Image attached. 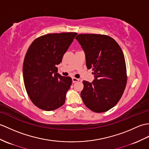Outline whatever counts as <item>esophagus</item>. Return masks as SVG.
<instances>
[{"label":"esophagus","mask_w":149,"mask_h":149,"mask_svg":"<svg viewBox=\"0 0 149 149\" xmlns=\"http://www.w3.org/2000/svg\"><path fill=\"white\" fill-rule=\"evenodd\" d=\"M79 81V79H77V78H75V77H72V82H73L74 83L77 82Z\"/></svg>","instance_id":"obj_1"}]
</instances>
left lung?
Returning <instances> with one entry per match:
<instances>
[{
	"label": "left lung",
	"mask_w": 149,
	"mask_h": 149,
	"mask_svg": "<svg viewBox=\"0 0 149 149\" xmlns=\"http://www.w3.org/2000/svg\"><path fill=\"white\" fill-rule=\"evenodd\" d=\"M75 39L86 55V67L92 68L95 80L83 81L81 96L92 111L104 112L115 106L123 95L127 83L125 58L113 38L101 34H79Z\"/></svg>",
	"instance_id": "obj_1"
}]
</instances>
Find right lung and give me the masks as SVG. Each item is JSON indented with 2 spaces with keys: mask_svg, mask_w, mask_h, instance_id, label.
Masks as SVG:
<instances>
[{
  "mask_svg": "<svg viewBox=\"0 0 149 149\" xmlns=\"http://www.w3.org/2000/svg\"><path fill=\"white\" fill-rule=\"evenodd\" d=\"M75 32L48 33L34 40L23 61L24 84L28 95L38 108L46 111L64 104L72 80L58 73L64 54L77 36Z\"/></svg>",
  "mask_w": 149,
  "mask_h": 149,
  "instance_id": "add662e5",
  "label": "right lung"
}]
</instances>
